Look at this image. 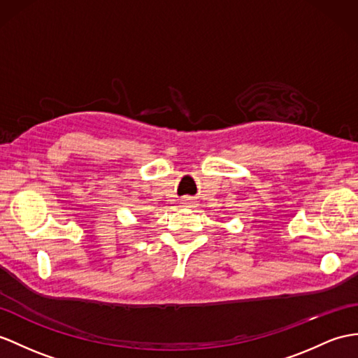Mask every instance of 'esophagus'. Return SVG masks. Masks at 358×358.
<instances>
[{
	"mask_svg": "<svg viewBox=\"0 0 358 358\" xmlns=\"http://www.w3.org/2000/svg\"><path fill=\"white\" fill-rule=\"evenodd\" d=\"M187 203H188V202H187Z\"/></svg>",
	"mask_w": 358,
	"mask_h": 358,
	"instance_id": "34e87169",
	"label": "esophagus"
}]
</instances>
